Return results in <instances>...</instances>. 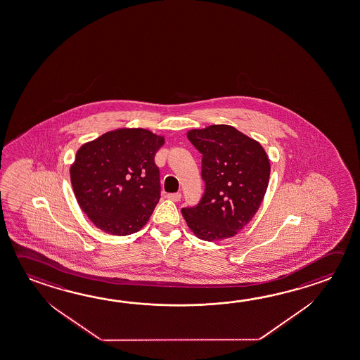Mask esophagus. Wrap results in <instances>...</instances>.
Returning <instances> with one entry per match:
<instances>
[{"instance_id":"34e87169","label":"esophagus","mask_w":360,"mask_h":360,"mask_svg":"<svg viewBox=\"0 0 360 360\" xmlns=\"http://www.w3.org/2000/svg\"><path fill=\"white\" fill-rule=\"evenodd\" d=\"M181 197H182V195L179 193V192H177V193H168L167 195V198L168 200H171V201L178 202L179 200H181Z\"/></svg>"}]
</instances>
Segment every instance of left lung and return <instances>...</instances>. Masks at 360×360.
<instances>
[{
	"instance_id": "obj_1",
	"label": "left lung",
	"mask_w": 360,
	"mask_h": 360,
	"mask_svg": "<svg viewBox=\"0 0 360 360\" xmlns=\"http://www.w3.org/2000/svg\"><path fill=\"white\" fill-rule=\"evenodd\" d=\"M187 138L202 154L205 192L195 206L182 208L183 217L200 239L231 238L252 220L264 198L268 157L258 141L229 125L191 130Z\"/></svg>"
}]
</instances>
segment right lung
<instances>
[{"instance_id":"1","label":"right lung","mask_w":360,"mask_h":360,"mask_svg":"<svg viewBox=\"0 0 360 360\" xmlns=\"http://www.w3.org/2000/svg\"><path fill=\"white\" fill-rule=\"evenodd\" d=\"M163 144L146 129H119L78 149L70 182L79 207L100 230L125 236L148 222L160 198L154 157Z\"/></svg>"}]
</instances>
